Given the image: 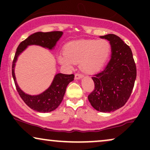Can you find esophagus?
<instances>
[{
    "mask_svg": "<svg viewBox=\"0 0 150 150\" xmlns=\"http://www.w3.org/2000/svg\"><path fill=\"white\" fill-rule=\"evenodd\" d=\"M83 77H84V75H82V74H80V73H76L75 75V78L76 79V80H80V79L82 78Z\"/></svg>",
    "mask_w": 150,
    "mask_h": 150,
    "instance_id": "esophagus-1",
    "label": "esophagus"
}]
</instances>
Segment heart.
<instances>
[{"instance_id":"heart-1","label":"heart","mask_w":150,"mask_h":150,"mask_svg":"<svg viewBox=\"0 0 150 150\" xmlns=\"http://www.w3.org/2000/svg\"><path fill=\"white\" fill-rule=\"evenodd\" d=\"M111 53V45L106 39H80L68 43L64 53H60V64L72 68L74 63H80V68L85 73L94 74L106 65Z\"/></svg>"}]
</instances>
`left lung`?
<instances>
[{"instance_id":"1","label":"left lung","mask_w":150,"mask_h":150,"mask_svg":"<svg viewBox=\"0 0 150 150\" xmlns=\"http://www.w3.org/2000/svg\"><path fill=\"white\" fill-rule=\"evenodd\" d=\"M111 45V56L105 69L92 78L94 89L88 96L92 107L100 112H112L128 100L137 75L130 48L113 34L101 36Z\"/></svg>"}]
</instances>
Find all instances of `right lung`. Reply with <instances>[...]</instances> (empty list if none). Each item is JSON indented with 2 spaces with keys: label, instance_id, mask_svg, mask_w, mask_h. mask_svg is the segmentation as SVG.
Wrapping results in <instances>:
<instances>
[{
  "label": "right lung",
  "instance_id": "right-lung-1",
  "mask_svg": "<svg viewBox=\"0 0 150 150\" xmlns=\"http://www.w3.org/2000/svg\"><path fill=\"white\" fill-rule=\"evenodd\" d=\"M63 34V32L58 31L50 32H36L20 43L15 53L12 66V75L15 87L20 97L25 101V104L32 109L38 112L47 113L56 109L63 101L67 86L70 82L74 80L75 76L73 74H56L49 88L37 95H30L24 92L17 83L15 75V63L20 54H21V53L23 52L28 46L37 45L49 50L54 49L56 43L62 37Z\"/></svg>",
  "mask_w": 150,
  "mask_h": 150
}]
</instances>
